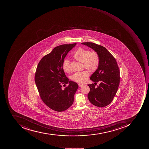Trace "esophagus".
<instances>
[{
  "label": "esophagus",
  "mask_w": 149,
  "mask_h": 149,
  "mask_svg": "<svg viewBox=\"0 0 149 149\" xmlns=\"http://www.w3.org/2000/svg\"><path fill=\"white\" fill-rule=\"evenodd\" d=\"M83 85H84V84H81V83H79V84H78V86H79V87L82 86H83Z\"/></svg>",
  "instance_id": "1"
}]
</instances>
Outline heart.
Instances as JSON below:
<instances>
[{
    "mask_svg": "<svg viewBox=\"0 0 149 149\" xmlns=\"http://www.w3.org/2000/svg\"><path fill=\"white\" fill-rule=\"evenodd\" d=\"M73 57L77 61L83 63L84 67L92 72L95 71L98 68L99 57L95 52H91L87 49L78 48L73 54ZM63 68L66 72H70L71 71L70 62L67 58L63 61ZM89 74L87 71L77 72L72 75V79L77 82L83 83L86 81Z\"/></svg>",
    "mask_w": 149,
    "mask_h": 149,
    "instance_id": "1",
    "label": "heart"
}]
</instances>
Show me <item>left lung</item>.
I'll return each instance as SVG.
<instances>
[{
  "instance_id": "1",
  "label": "left lung",
  "mask_w": 149,
  "mask_h": 149,
  "mask_svg": "<svg viewBox=\"0 0 149 149\" xmlns=\"http://www.w3.org/2000/svg\"><path fill=\"white\" fill-rule=\"evenodd\" d=\"M81 44L91 48L97 53L99 63L97 69L91 76L93 81L100 83L95 87L93 84L88 85L90 91L88 97L90 102L97 107L107 106L111 102L120 84V70L116 61L106 48L93 42Z\"/></svg>"
}]
</instances>
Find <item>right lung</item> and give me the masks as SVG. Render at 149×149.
I'll use <instances>...</instances> for the list:
<instances>
[{
    "label": "right lung",
    "instance_id": "add662e5",
    "mask_svg": "<svg viewBox=\"0 0 149 149\" xmlns=\"http://www.w3.org/2000/svg\"><path fill=\"white\" fill-rule=\"evenodd\" d=\"M77 43L56 47L38 63L35 75L36 86L43 102L54 111L61 112L72 105L78 84L69 81L63 68L64 58ZM68 84L64 90L63 84Z\"/></svg>",
    "mask_w": 149,
    "mask_h": 149
}]
</instances>
